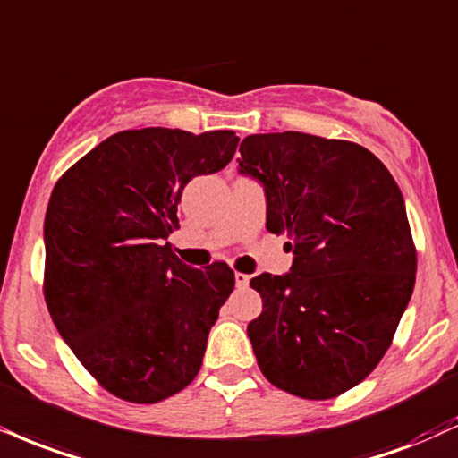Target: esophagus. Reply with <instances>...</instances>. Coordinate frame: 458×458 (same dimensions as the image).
Returning <instances> with one entry per match:
<instances>
[{
    "label": "esophagus",
    "mask_w": 458,
    "mask_h": 458,
    "mask_svg": "<svg viewBox=\"0 0 458 458\" xmlns=\"http://www.w3.org/2000/svg\"><path fill=\"white\" fill-rule=\"evenodd\" d=\"M250 275L247 273H239L236 271L234 273V282H236V288H247V285H250Z\"/></svg>",
    "instance_id": "1"
}]
</instances>
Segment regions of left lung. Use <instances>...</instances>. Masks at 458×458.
Masks as SVG:
<instances>
[{"instance_id":"left-lung-1","label":"left lung","mask_w":458,"mask_h":458,"mask_svg":"<svg viewBox=\"0 0 458 458\" xmlns=\"http://www.w3.org/2000/svg\"><path fill=\"white\" fill-rule=\"evenodd\" d=\"M239 173L267 194V230L288 234V275L262 273V313L247 327L273 386L333 399L386 354L411 299L416 247L403 194L379 159L350 140L302 131L251 134Z\"/></svg>"}]
</instances>
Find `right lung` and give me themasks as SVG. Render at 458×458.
I'll use <instances>...</instances> for the list:
<instances>
[{"label":"right lung","mask_w":458,"mask_h":458,"mask_svg":"<svg viewBox=\"0 0 458 458\" xmlns=\"http://www.w3.org/2000/svg\"><path fill=\"white\" fill-rule=\"evenodd\" d=\"M236 145L230 130H125L53 187L44 301L81 365L119 399L157 403L200 371L234 271L187 267L166 239L183 187L228 166Z\"/></svg>","instance_id":"1"}]
</instances>
